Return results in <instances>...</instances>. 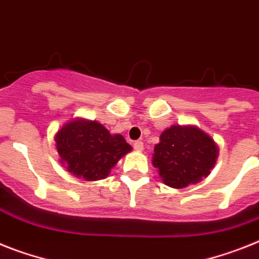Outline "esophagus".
<instances>
[{
	"label": "esophagus",
	"mask_w": 259,
	"mask_h": 259,
	"mask_svg": "<svg viewBox=\"0 0 259 259\" xmlns=\"http://www.w3.org/2000/svg\"><path fill=\"white\" fill-rule=\"evenodd\" d=\"M133 147L137 150V151H142V150H143V142H141V141H136V142L133 143Z\"/></svg>",
	"instance_id": "1"
}]
</instances>
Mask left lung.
<instances>
[{
  "label": "left lung",
  "instance_id": "obj_1",
  "mask_svg": "<svg viewBox=\"0 0 259 259\" xmlns=\"http://www.w3.org/2000/svg\"><path fill=\"white\" fill-rule=\"evenodd\" d=\"M159 140L154 147L153 166L166 186L186 188L199 183L216 164V142L196 126L174 125Z\"/></svg>",
  "mask_w": 259,
  "mask_h": 259
}]
</instances>
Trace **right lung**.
Here are the masks:
<instances>
[{"label":"right lung","mask_w":259,"mask_h":259,"mask_svg":"<svg viewBox=\"0 0 259 259\" xmlns=\"http://www.w3.org/2000/svg\"><path fill=\"white\" fill-rule=\"evenodd\" d=\"M60 163L73 177L87 182L105 179L132 146L121 134H110L97 121L76 118L55 136Z\"/></svg>","instance_id":"right-lung-1"}]
</instances>
